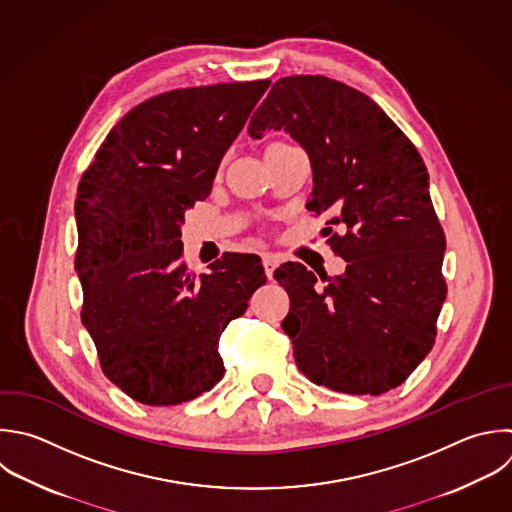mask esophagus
Returning a JSON list of instances; mask_svg holds the SVG:
<instances>
[{"instance_id":"obj_1","label":"esophagus","mask_w":512,"mask_h":512,"mask_svg":"<svg viewBox=\"0 0 512 512\" xmlns=\"http://www.w3.org/2000/svg\"><path fill=\"white\" fill-rule=\"evenodd\" d=\"M262 264H264V272H266V276H268V278H272V276H274L276 266L280 264V260H278L274 254H264V256H262Z\"/></svg>"}]
</instances>
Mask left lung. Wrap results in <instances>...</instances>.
I'll return each instance as SVG.
<instances>
[{
  "instance_id": "1",
  "label": "left lung",
  "mask_w": 512,
  "mask_h": 512,
  "mask_svg": "<svg viewBox=\"0 0 512 512\" xmlns=\"http://www.w3.org/2000/svg\"><path fill=\"white\" fill-rule=\"evenodd\" d=\"M266 130H284L308 154L306 208L344 230L324 234L348 262L344 274L320 276L324 286L298 262L274 272L290 296L282 328L294 360L330 390L388 392L430 352L446 298L426 166L376 102L324 76L278 80L248 126L256 140Z\"/></svg>"
}]
</instances>
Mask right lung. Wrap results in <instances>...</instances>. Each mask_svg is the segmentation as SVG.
I'll use <instances>...</instances> for the list:
<instances>
[{
	"instance_id": "right-lung-1",
	"label": "right lung",
	"mask_w": 512,
	"mask_h": 512,
	"mask_svg": "<svg viewBox=\"0 0 512 512\" xmlns=\"http://www.w3.org/2000/svg\"><path fill=\"white\" fill-rule=\"evenodd\" d=\"M270 80L172 90L130 110L76 198L82 324L104 374L148 406L188 402L224 376L218 342L266 282L254 254L208 274L182 262V224L204 200Z\"/></svg>"
}]
</instances>
